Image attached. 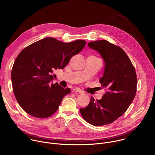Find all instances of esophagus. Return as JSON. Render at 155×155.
Instances as JSON below:
<instances>
[{
  "instance_id": "obj_1",
  "label": "esophagus",
  "mask_w": 155,
  "mask_h": 155,
  "mask_svg": "<svg viewBox=\"0 0 155 155\" xmlns=\"http://www.w3.org/2000/svg\"><path fill=\"white\" fill-rule=\"evenodd\" d=\"M73 91L75 92V93H82V91L80 89H79V88H78V87L74 88Z\"/></svg>"
}]
</instances>
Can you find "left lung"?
I'll return each mask as SVG.
<instances>
[{"label":"left lung","instance_id":"obj_1","mask_svg":"<svg viewBox=\"0 0 155 155\" xmlns=\"http://www.w3.org/2000/svg\"><path fill=\"white\" fill-rule=\"evenodd\" d=\"M87 45L99 52L105 62L99 82L107 92L100 100L91 96L90 104L80 112L86 122L100 126L112 123L126 111L135 97L137 79L134 67L121 48L105 40Z\"/></svg>","mask_w":155,"mask_h":155}]
</instances>
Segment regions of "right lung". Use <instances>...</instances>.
I'll return each instance as SVG.
<instances>
[{
    "instance_id": "right-lung-1",
    "label": "right lung",
    "mask_w": 155,
    "mask_h": 155,
    "mask_svg": "<svg viewBox=\"0 0 155 155\" xmlns=\"http://www.w3.org/2000/svg\"><path fill=\"white\" fill-rule=\"evenodd\" d=\"M86 43L83 40L64 43L47 37L20 52L12 68V81L15 97L27 114L45 118L57 111L64 97L71 91L58 83H51L52 74L63 69Z\"/></svg>"
}]
</instances>
